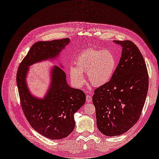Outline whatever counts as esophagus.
I'll return each mask as SVG.
<instances>
[{"instance_id": "34e87169", "label": "esophagus", "mask_w": 159, "mask_h": 159, "mask_svg": "<svg viewBox=\"0 0 159 159\" xmlns=\"http://www.w3.org/2000/svg\"><path fill=\"white\" fill-rule=\"evenodd\" d=\"M92 100V97L89 95H86V102H90Z\"/></svg>"}]
</instances>
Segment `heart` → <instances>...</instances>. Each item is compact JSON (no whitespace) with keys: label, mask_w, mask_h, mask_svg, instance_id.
<instances>
[{"label":"heart","mask_w":159,"mask_h":159,"mask_svg":"<svg viewBox=\"0 0 159 159\" xmlns=\"http://www.w3.org/2000/svg\"><path fill=\"white\" fill-rule=\"evenodd\" d=\"M117 67L114 54L108 49H86L80 52L75 60V67H71L70 75L77 86L84 82L83 73L94 86H101L111 80Z\"/></svg>","instance_id":"1"}]
</instances>
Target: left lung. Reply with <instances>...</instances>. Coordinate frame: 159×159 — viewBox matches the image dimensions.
<instances>
[{
    "instance_id": "8db88e82",
    "label": "left lung",
    "mask_w": 159,
    "mask_h": 159,
    "mask_svg": "<svg viewBox=\"0 0 159 159\" xmlns=\"http://www.w3.org/2000/svg\"><path fill=\"white\" fill-rule=\"evenodd\" d=\"M121 57L108 83L96 88L92 98L97 126L107 136L127 132L139 120L147 97L149 77L139 48L129 40L114 41Z\"/></svg>"
}]
</instances>
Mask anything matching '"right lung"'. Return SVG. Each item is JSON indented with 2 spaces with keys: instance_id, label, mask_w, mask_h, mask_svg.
<instances>
[{
  "instance_id": "right-lung-1",
  "label": "right lung",
  "mask_w": 159,
  "mask_h": 159,
  "mask_svg": "<svg viewBox=\"0 0 159 159\" xmlns=\"http://www.w3.org/2000/svg\"><path fill=\"white\" fill-rule=\"evenodd\" d=\"M69 43V38L38 41L20 62L17 73L20 105L26 120L38 133L51 140L64 139L72 133L75 125L74 114L84 105L86 95L69 86L65 72L55 66L51 71L49 89L43 99H38L29 92L26 74L30 66L57 57Z\"/></svg>"
}]
</instances>
